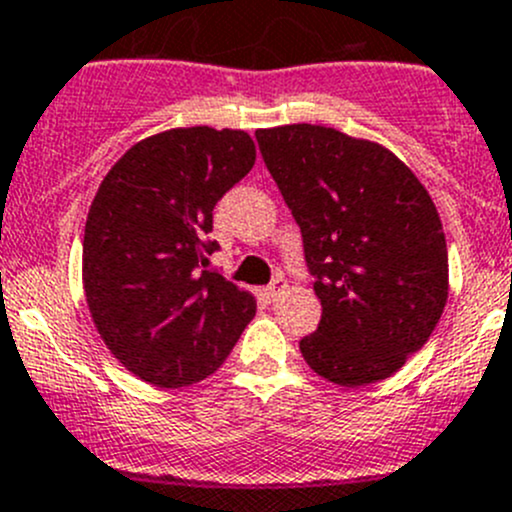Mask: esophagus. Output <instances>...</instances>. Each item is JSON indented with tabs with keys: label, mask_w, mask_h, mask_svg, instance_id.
<instances>
[{
	"label": "esophagus",
	"mask_w": 512,
	"mask_h": 512,
	"mask_svg": "<svg viewBox=\"0 0 512 512\" xmlns=\"http://www.w3.org/2000/svg\"><path fill=\"white\" fill-rule=\"evenodd\" d=\"M284 291H286L284 276H276V279L269 284V289H266V296H269L271 301H276L281 294H284Z\"/></svg>",
	"instance_id": "34e87169"
}]
</instances>
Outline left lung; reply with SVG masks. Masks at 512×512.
I'll use <instances>...</instances> for the list:
<instances>
[{
    "instance_id": "1",
    "label": "left lung",
    "mask_w": 512,
    "mask_h": 512,
    "mask_svg": "<svg viewBox=\"0 0 512 512\" xmlns=\"http://www.w3.org/2000/svg\"><path fill=\"white\" fill-rule=\"evenodd\" d=\"M256 140L316 276L321 321L301 357L339 387L392 377L425 347L450 291L430 193L392 150L342 130L296 123Z\"/></svg>"
}]
</instances>
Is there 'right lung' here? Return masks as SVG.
Wrapping results in <instances>:
<instances>
[{
    "label": "right lung",
    "instance_id": "add662e5",
    "mask_svg": "<svg viewBox=\"0 0 512 512\" xmlns=\"http://www.w3.org/2000/svg\"><path fill=\"white\" fill-rule=\"evenodd\" d=\"M256 163L251 135L173 128L107 170L82 238L97 334L128 372L178 389L216 372L256 316V296L208 261L213 206Z\"/></svg>",
    "mask_w": 512,
    "mask_h": 512
}]
</instances>
